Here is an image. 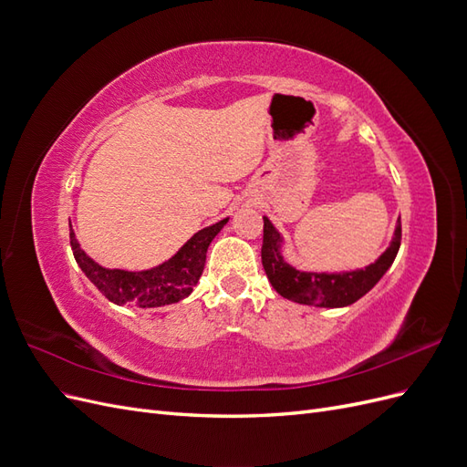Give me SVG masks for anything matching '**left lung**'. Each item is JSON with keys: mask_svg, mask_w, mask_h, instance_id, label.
<instances>
[{"mask_svg": "<svg viewBox=\"0 0 467 467\" xmlns=\"http://www.w3.org/2000/svg\"><path fill=\"white\" fill-rule=\"evenodd\" d=\"M263 247L261 261L263 268L271 280L273 288L285 296V298L306 304V306H321V307H343L360 300L366 292H370L376 282L384 276L391 266L395 255L401 245V220H398V228L393 234V242L376 263L343 275H325V273H302L296 271L280 255V234L275 225L263 218Z\"/></svg>", "mask_w": 467, "mask_h": 467, "instance_id": "obj_1", "label": "left lung"}]
</instances>
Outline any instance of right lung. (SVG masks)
I'll return each mask as SVG.
<instances>
[{
	"instance_id": "1",
	"label": "right lung",
	"mask_w": 467,
	"mask_h": 467,
	"mask_svg": "<svg viewBox=\"0 0 467 467\" xmlns=\"http://www.w3.org/2000/svg\"><path fill=\"white\" fill-rule=\"evenodd\" d=\"M228 218L210 225V228L194 234L189 242L179 249L175 257L165 261L163 265L150 268V271L129 273L119 268H105L97 265L86 255L78 244L76 234L69 223V245H72L74 257L81 271L93 282L105 298L117 306H138V307H161L167 304H175L192 292L199 282L204 263L206 251L212 239L218 235Z\"/></svg>"
}]
</instances>
